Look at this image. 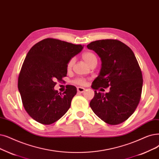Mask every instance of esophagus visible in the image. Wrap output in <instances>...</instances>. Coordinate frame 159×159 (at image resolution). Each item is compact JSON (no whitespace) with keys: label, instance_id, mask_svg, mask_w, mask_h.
<instances>
[{"label":"esophagus","instance_id":"obj_1","mask_svg":"<svg viewBox=\"0 0 159 159\" xmlns=\"http://www.w3.org/2000/svg\"><path fill=\"white\" fill-rule=\"evenodd\" d=\"M85 90V88L82 87H77V92L79 93H83Z\"/></svg>","mask_w":159,"mask_h":159}]
</instances>
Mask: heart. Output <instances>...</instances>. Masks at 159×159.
Returning a JSON list of instances; mask_svg holds the SVG:
<instances>
[{
    "label": "heart",
    "instance_id": "b5f03b06",
    "mask_svg": "<svg viewBox=\"0 0 159 159\" xmlns=\"http://www.w3.org/2000/svg\"><path fill=\"white\" fill-rule=\"evenodd\" d=\"M82 58L84 59V60L89 66H90L93 63H95L98 61V58H97L95 54L91 51L84 52L83 54H82ZM74 63H75L74 58H71L70 60L68 61V62L67 63V65H66V69L68 71L71 70ZM86 82H87V80L84 78H78L73 81V83L75 84L83 86L86 84Z\"/></svg>",
    "mask_w": 159,
    "mask_h": 159
}]
</instances>
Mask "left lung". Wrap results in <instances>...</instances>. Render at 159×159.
<instances>
[{
    "instance_id": "obj_1",
    "label": "left lung",
    "mask_w": 159,
    "mask_h": 159,
    "mask_svg": "<svg viewBox=\"0 0 159 159\" xmlns=\"http://www.w3.org/2000/svg\"><path fill=\"white\" fill-rule=\"evenodd\" d=\"M88 49L94 51L101 60L99 75L93 82L94 98L89 102L93 112L110 125H118L132 115L140 100L143 79L134 54L117 39L92 41ZM109 87V92H96Z\"/></svg>"
}]
</instances>
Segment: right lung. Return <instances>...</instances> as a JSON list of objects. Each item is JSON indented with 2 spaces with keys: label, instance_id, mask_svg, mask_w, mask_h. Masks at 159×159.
<instances>
[{
  "label": "right lung",
  "instance_id": "right-lung-1",
  "mask_svg": "<svg viewBox=\"0 0 159 159\" xmlns=\"http://www.w3.org/2000/svg\"><path fill=\"white\" fill-rule=\"evenodd\" d=\"M82 49L81 45L47 38L27 53L19 75L18 89L25 110L34 120L51 125L70 108L76 87L69 85L62 93L54 87L57 80L61 81L67 75L68 61Z\"/></svg>",
  "mask_w": 159,
  "mask_h": 159
}]
</instances>
